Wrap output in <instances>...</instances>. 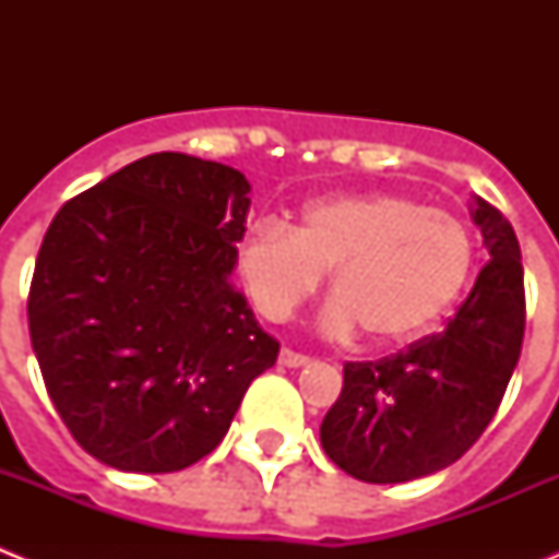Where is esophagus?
<instances>
[{
	"mask_svg": "<svg viewBox=\"0 0 559 559\" xmlns=\"http://www.w3.org/2000/svg\"><path fill=\"white\" fill-rule=\"evenodd\" d=\"M308 360H310V355H305V353H296V349H290V347L280 349V364H283V367H305Z\"/></svg>",
	"mask_w": 559,
	"mask_h": 559,
	"instance_id": "34e87169",
	"label": "esophagus"
}]
</instances>
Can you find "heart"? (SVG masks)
<instances>
[{"instance_id":"b5f03b06","label":"heart","mask_w":559,"mask_h":559,"mask_svg":"<svg viewBox=\"0 0 559 559\" xmlns=\"http://www.w3.org/2000/svg\"><path fill=\"white\" fill-rule=\"evenodd\" d=\"M473 263L476 243L462 218L397 192L313 201L296 229L257 221L240 249V276L265 319L294 313L333 267L328 328L358 324L374 344L426 333L462 296Z\"/></svg>"}]
</instances>
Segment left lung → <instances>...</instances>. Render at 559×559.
<instances>
[{
	"mask_svg": "<svg viewBox=\"0 0 559 559\" xmlns=\"http://www.w3.org/2000/svg\"><path fill=\"white\" fill-rule=\"evenodd\" d=\"M473 221L490 260L448 328L389 358L344 364L322 448L353 478L431 476L471 451L501 406L526 328L521 246L490 201L476 199Z\"/></svg>",
	"mask_w": 559,
	"mask_h": 559,
	"instance_id": "obj_1",
	"label": "left lung"
}]
</instances>
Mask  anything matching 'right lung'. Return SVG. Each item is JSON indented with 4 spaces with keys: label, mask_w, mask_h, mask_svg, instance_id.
I'll use <instances>...</instances> for the list:
<instances>
[{
    "label": "right lung",
    "mask_w": 559,
    "mask_h": 559,
    "mask_svg": "<svg viewBox=\"0 0 559 559\" xmlns=\"http://www.w3.org/2000/svg\"><path fill=\"white\" fill-rule=\"evenodd\" d=\"M249 181L151 153L49 224L27 322L49 400L78 445L128 473L185 471L221 445L280 341L231 285Z\"/></svg>",
    "instance_id": "1"
}]
</instances>
